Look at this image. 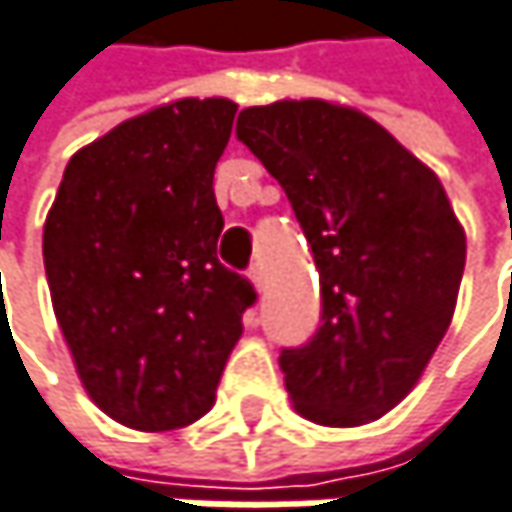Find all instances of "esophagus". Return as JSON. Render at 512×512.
<instances>
[{
	"label": "esophagus",
	"mask_w": 512,
	"mask_h": 512,
	"mask_svg": "<svg viewBox=\"0 0 512 512\" xmlns=\"http://www.w3.org/2000/svg\"><path fill=\"white\" fill-rule=\"evenodd\" d=\"M249 278H252V284H255L257 293H260V290L266 287V272H263V266H260V263H255V266H252Z\"/></svg>",
	"instance_id": "34e87169"
}]
</instances>
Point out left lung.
<instances>
[{
	"label": "left lung",
	"instance_id": "obj_1",
	"mask_svg": "<svg viewBox=\"0 0 512 512\" xmlns=\"http://www.w3.org/2000/svg\"><path fill=\"white\" fill-rule=\"evenodd\" d=\"M237 134L284 187L322 284L313 340L278 357L290 401L316 425H369L404 401L442 343L466 231L437 172L351 105H255Z\"/></svg>",
	"mask_w": 512,
	"mask_h": 512
}]
</instances>
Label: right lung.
<instances>
[{
    "label": "right lung",
    "mask_w": 512,
    "mask_h": 512,
    "mask_svg": "<svg viewBox=\"0 0 512 512\" xmlns=\"http://www.w3.org/2000/svg\"><path fill=\"white\" fill-rule=\"evenodd\" d=\"M237 102L172 99L67 163L43 225L58 328L81 387L134 431H175L216 401L252 284L216 260L213 169Z\"/></svg>",
    "instance_id": "1"
}]
</instances>
